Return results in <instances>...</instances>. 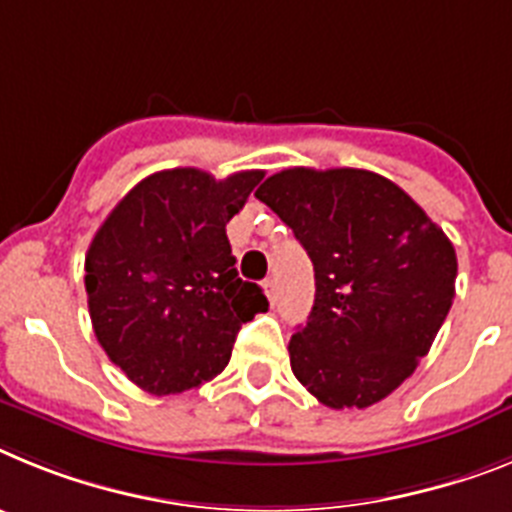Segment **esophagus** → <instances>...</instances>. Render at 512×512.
Segmentation results:
<instances>
[{"label": "esophagus", "mask_w": 512, "mask_h": 512, "mask_svg": "<svg viewBox=\"0 0 512 512\" xmlns=\"http://www.w3.org/2000/svg\"><path fill=\"white\" fill-rule=\"evenodd\" d=\"M265 293H268L270 304H275V301H278V283H275L273 278H268V281H265Z\"/></svg>", "instance_id": "obj_1"}]
</instances>
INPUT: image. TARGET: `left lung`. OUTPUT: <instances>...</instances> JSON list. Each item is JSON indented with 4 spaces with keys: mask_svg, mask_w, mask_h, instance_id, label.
<instances>
[{
    "mask_svg": "<svg viewBox=\"0 0 512 512\" xmlns=\"http://www.w3.org/2000/svg\"><path fill=\"white\" fill-rule=\"evenodd\" d=\"M255 198L314 262V306L288 342L293 376L324 407H371L410 379L456 293L443 229L386 177L293 167Z\"/></svg>",
    "mask_w": 512,
    "mask_h": 512,
    "instance_id": "8db88e82",
    "label": "left lung"
}]
</instances>
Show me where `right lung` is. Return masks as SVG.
I'll use <instances>...</instances> for the list:
<instances>
[{
	"label": "right lung",
	"instance_id": "right-lung-1",
	"mask_svg": "<svg viewBox=\"0 0 512 512\" xmlns=\"http://www.w3.org/2000/svg\"><path fill=\"white\" fill-rule=\"evenodd\" d=\"M262 177L154 172L97 229L84 257L92 330L149 394H180L219 376L239 327L268 311L262 288L239 278L226 237Z\"/></svg>",
	"mask_w": 512,
	"mask_h": 512
}]
</instances>
